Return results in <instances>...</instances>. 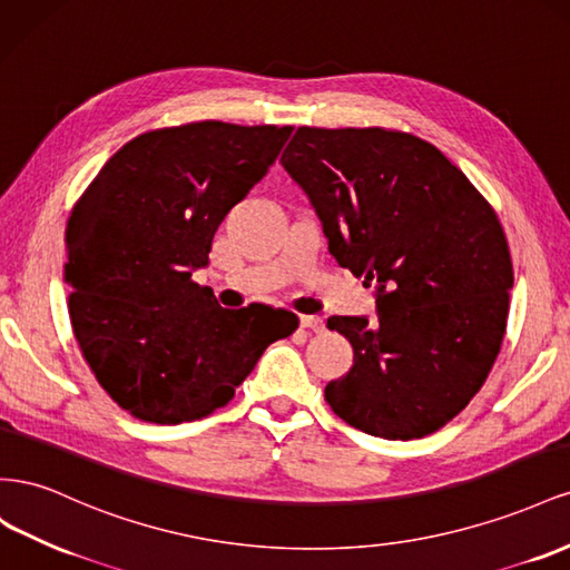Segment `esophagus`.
<instances>
[{
    "mask_svg": "<svg viewBox=\"0 0 570 570\" xmlns=\"http://www.w3.org/2000/svg\"><path fill=\"white\" fill-rule=\"evenodd\" d=\"M301 327L313 330L320 334V332H324V320L317 315H305V317H301Z\"/></svg>",
    "mask_w": 570,
    "mask_h": 570,
    "instance_id": "1",
    "label": "esophagus"
}]
</instances>
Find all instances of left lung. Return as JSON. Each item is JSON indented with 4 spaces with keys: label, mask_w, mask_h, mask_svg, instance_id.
I'll return each mask as SVG.
<instances>
[{
    "label": "left lung",
    "mask_w": 570,
    "mask_h": 570,
    "mask_svg": "<svg viewBox=\"0 0 570 570\" xmlns=\"http://www.w3.org/2000/svg\"><path fill=\"white\" fill-rule=\"evenodd\" d=\"M279 161L332 257L375 288V320H327L351 341L353 367L324 399L384 439L444 428L480 392L507 332L513 267L494 209L411 134L301 126Z\"/></svg>",
    "instance_id": "left-lung-1"
}]
</instances>
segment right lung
<instances>
[{
  "label": "right lung",
  "mask_w": 570,
  "mask_h": 570,
  "mask_svg": "<svg viewBox=\"0 0 570 570\" xmlns=\"http://www.w3.org/2000/svg\"><path fill=\"white\" fill-rule=\"evenodd\" d=\"M294 126L198 121L128 140L67 224L69 315L97 382L157 425L229 403L298 317L255 303L226 311L190 276L222 219L263 178Z\"/></svg>",
  "instance_id": "1"
}]
</instances>
